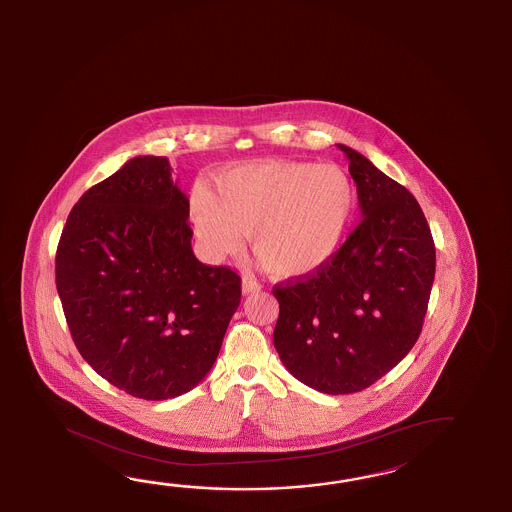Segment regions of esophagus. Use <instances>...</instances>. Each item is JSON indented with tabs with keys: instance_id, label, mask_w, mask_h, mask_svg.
<instances>
[{
	"instance_id": "1",
	"label": "esophagus",
	"mask_w": 512,
	"mask_h": 512,
	"mask_svg": "<svg viewBox=\"0 0 512 512\" xmlns=\"http://www.w3.org/2000/svg\"><path fill=\"white\" fill-rule=\"evenodd\" d=\"M261 291L260 283H256L254 278H249V276H245L243 281H241V292L245 294V296H249V294H256V292Z\"/></svg>"
}]
</instances>
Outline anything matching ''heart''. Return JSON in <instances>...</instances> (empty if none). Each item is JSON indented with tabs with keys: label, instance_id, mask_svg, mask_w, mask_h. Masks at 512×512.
I'll return each mask as SVG.
<instances>
[{
	"label": "heart",
	"instance_id": "1",
	"mask_svg": "<svg viewBox=\"0 0 512 512\" xmlns=\"http://www.w3.org/2000/svg\"><path fill=\"white\" fill-rule=\"evenodd\" d=\"M358 209L347 172L309 161H256L218 172L192 191L189 218L205 258L221 260L249 234L256 258L280 278H305L338 254Z\"/></svg>",
	"mask_w": 512,
	"mask_h": 512
}]
</instances>
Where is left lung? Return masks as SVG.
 Listing matches in <instances>:
<instances>
[{"label":"left lung","mask_w":512,"mask_h":512,"mask_svg":"<svg viewBox=\"0 0 512 512\" xmlns=\"http://www.w3.org/2000/svg\"><path fill=\"white\" fill-rule=\"evenodd\" d=\"M349 160L360 225L320 271L274 285V347L296 380L325 394L367 389L420 338L436 271L429 223L411 192L363 154Z\"/></svg>","instance_id":"obj_1"}]
</instances>
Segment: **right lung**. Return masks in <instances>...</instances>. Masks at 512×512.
<instances>
[{"instance_id":"right-lung-1","label":"right lung","mask_w":512,"mask_h":512,"mask_svg":"<svg viewBox=\"0 0 512 512\" xmlns=\"http://www.w3.org/2000/svg\"><path fill=\"white\" fill-rule=\"evenodd\" d=\"M189 200L165 156H138L72 207L56 287L83 360L141 400L189 392L211 371L241 280L192 252Z\"/></svg>"}]
</instances>
